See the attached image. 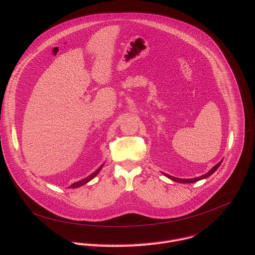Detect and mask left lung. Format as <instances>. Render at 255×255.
I'll return each instance as SVG.
<instances>
[{
  "instance_id": "obj_1",
  "label": "left lung",
  "mask_w": 255,
  "mask_h": 255,
  "mask_svg": "<svg viewBox=\"0 0 255 255\" xmlns=\"http://www.w3.org/2000/svg\"><path fill=\"white\" fill-rule=\"evenodd\" d=\"M222 163V160L218 163V164H216L209 172H207L206 174H204V175H201L200 177H196V178H190V179H187V178H177V177H173V176H171V175H168V174H165L168 178H170V179H172V180H174V181H177V183H183V184H191V183H196V181H198V180H200V179H203V178H206V177H208V176H210L212 173H214L216 170H217V168L220 166V164Z\"/></svg>"
}]
</instances>
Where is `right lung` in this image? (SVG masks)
Listing matches in <instances>:
<instances>
[{"mask_svg": "<svg viewBox=\"0 0 255 255\" xmlns=\"http://www.w3.org/2000/svg\"><path fill=\"white\" fill-rule=\"evenodd\" d=\"M102 167H103V165L102 166H100L95 172H93L92 174H90L89 176H87L86 178H84V179H82V180H80V181H77V183H75V184H72V185H70L69 186V188L70 189H76V188H79V187H81V186H84L85 184H87V183H89V181L91 180V179H93L99 172H100V170L102 169Z\"/></svg>", "mask_w": 255, "mask_h": 255, "instance_id": "1", "label": "right lung"}]
</instances>
